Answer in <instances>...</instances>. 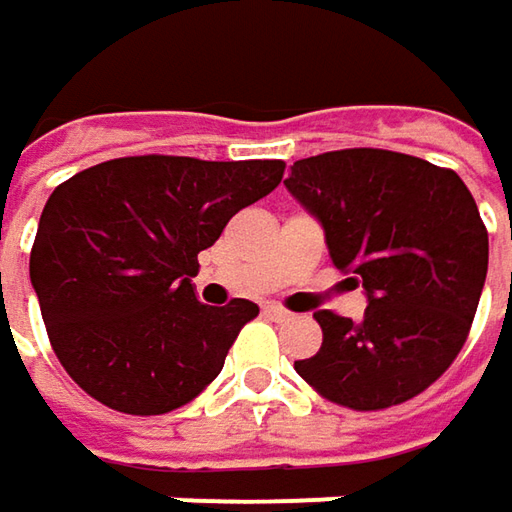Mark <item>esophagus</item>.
Wrapping results in <instances>:
<instances>
[{"mask_svg":"<svg viewBox=\"0 0 512 512\" xmlns=\"http://www.w3.org/2000/svg\"><path fill=\"white\" fill-rule=\"evenodd\" d=\"M265 316L276 319V322H285V319H290L293 313H290V310H285V307H279V305H265Z\"/></svg>","mask_w":512,"mask_h":512,"instance_id":"obj_1","label":"esophagus"}]
</instances>
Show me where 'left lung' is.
Listing matches in <instances>:
<instances>
[{
    "label": "left lung",
    "mask_w": 512,
    "mask_h": 512,
    "mask_svg": "<svg viewBox=\"0 0 512 512\" xmlns=\"http://www.w3.org/2000/svg\"><path fill=\"white\" fill-rule=\"evenodd\" d=\"M287 190L322 222L330 259L367 290L364 319L313 313L316 356L296 373L322 399L384 410L419 396L459 356L487 276V227L450 168L396 150L299 159Z\"/></svg>",
    "instance_id": "obj_1"
}]
</instances>
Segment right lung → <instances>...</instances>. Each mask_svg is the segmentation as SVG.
Wrapping results in <instances>:
<instances>
[{"mask_svg": "<svg viewBox=\"0 0 512 512\" xmlns=\"http://www.w3.org/2000/svg\"><path fill=\"white\" fill-rule=\"evenodd\" d=\"M285 176L282 159L122 156L50 193L30 282L56 359L88 396L128 416L193 402L259 316L247 299H196L199 253Z\"/></svg>", "mask_w": 512, "mask_h": 512, "instance_id": "obj_1", "label": "right lung"}]
</instances>
